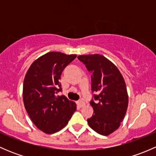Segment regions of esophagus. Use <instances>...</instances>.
<instances>
[{
    "label": "esophagus",
    "mask_w": 156,
    "mask_h": 156,
    "mask_svg": "<svg viewBox=\"0 0 156 156\" xmlns=\"http://www.w3.org/2000/svg\"><path fill=\"white\" fill-rule=\"evenodd\" d=\"M77 104H78V106H79V107H83V106L85 105V103H84L83 100H78V101L77 102Z\"/></svg>",
    "instance_id": "1"
}]
</instances>
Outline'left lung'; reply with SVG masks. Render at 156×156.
Here are the masks:
<instances>
[{
	"mask_svg": "<svg viewBox=\"0 0 156 156\" xmlns=\"http://www.w3.org/2000/svg\"><path fill=\"white\" fill-rule=\"evenodd\" d=\"M78 59L91 72V89L94 94L90 105L94 113L87 119L89 126L98 133L108 136L117 130L128 106L126 84L119 69L100 54L81 55Z\"/></svg>",
	"mask_w": 156,
	"mask_h": 156,
	"instance_id": "8db88e82",
	"label": "left lung"
}]
</instances>
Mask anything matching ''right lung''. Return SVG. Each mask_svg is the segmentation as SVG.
<instances>
[{
  "instance_id": "obj_1",
  "label": "right lung",
  "mask_w": 156,
  "mask_h": 156,
  "mask_svg": "<svg viewBox=\"0 0 156 156\" xmlns=\"http://www.w3.org/2000/svg\"><path fill=\"white\" fill-rule=\"evenodd\" d=\"M76 55L49 52L29 67L23 83V103L30 119L39 130L51 134L66 126L76 104L65 96L59 83L63 69Z\"/></svg>"
}]
</instances>
